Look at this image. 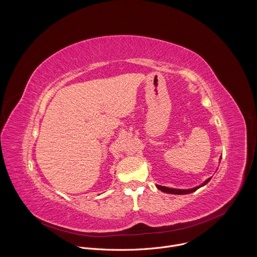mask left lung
<instances>
[{"mask_svg":"<svg viewBox=\"0 0 257 257\" xmlns=\"http://www.w3.org/2000/svg\"><path fill=\"white\" fill-rule=\"evenodd\" d=\"M211 178H208L207 180H205L201 185L199 186H196L194 188H191V189H175V188H170V187H166V186H161V185H157L158 189H160L161 191L163 192H166V193H170V194H178V195H181V194H189V193H192L194 191H196L197 189H199L200 187L204 186L205 184H207V183L210 181Z\"/></svg>","mask_w":257,"mask_h":257,"instance_id":"obj_1","label":"left lung"}]
</instances>
